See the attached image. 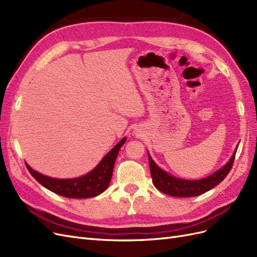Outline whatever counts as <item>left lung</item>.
I'll list each match as a JSON object with an SVG mask.
<instances>
[{
  "instance_id": "obj_1",
  "label": "left lung",
  "mask_w": 257,
  "mask_h": 257,
  "mask_svg": "<svg viewBox=\"0 0 257 257\" xmlns=\"http://www.w3.org/2000/svg\"><path fill=\"white\" fill-rule=\"evenodd\" d=\"M236 152L237 148L226 165L220 168L214 174L210 175L207 178L200 179V180H184V179L169 175L155 164L154 161L149 155V166L153 184L159 191L167 194L169 196L193 197L201 195V194L208 192L209 190L213 189L215 185L221 183L225 177L228 175L232 167V164H234Z\"/></svg>"
}]
</instances>
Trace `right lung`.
Wrapping results in <instances>:
<instances>
[{
    "instance_id": "obj_1",
    "label": "right lung",
    "mask_w": 257,
    "mask_h": 257,
    "mask_svg": "<svg viewBox=\"0 0 257 257\" xmlns=\"http://www.w3.org/2000/svg\"><path fill=\"white\" fill-rule=\"evenodd\" d=\"M126 142V137L114 146L108 152L99 164L90 172L79 178L74 179H56L44 176L31 168L27 163L26 166L35 180L40 182L46 189L67 198H90L95 197L103 193L110 183L114 162L121 147Z\"/></svg>"
}]
</instances>
